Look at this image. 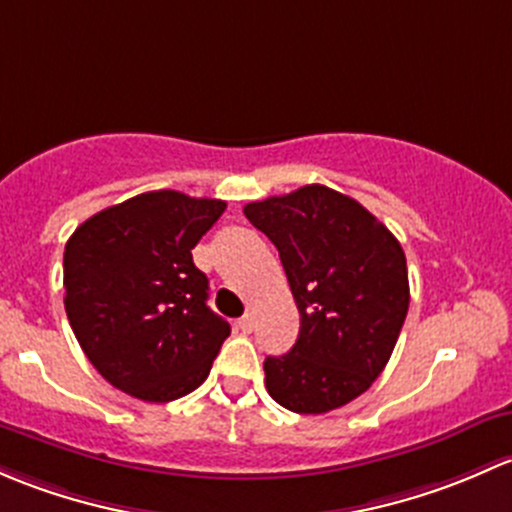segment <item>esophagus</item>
I'll return each instance as SVG.
<instances>
[{"label":"esophagus","mask_w":512,"mask_h":512,"mask_svg":"<svg viewBox=\"0 0 512 512\" xmlns=\"http://www.w3.org/2000/svg\"><path fill=\"white\" fill-rule=\"evenodd\" d=\"M254 325H256L254 315H251V313H246L244 318H239V323H236V328H239L241 333H251V330H254Z\"/></svg>","instance_id":"esophagus-1"}]
</instances>
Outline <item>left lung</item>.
Here are the masks:
<instances>
[{
	"label": "left lung",
	"instance_id": "1",
	"mask_svg": "<svg viewBox=\"0 0 512 512\" xmlns=\"http://www.w3.org/2000/svg\"><path fill=\"white\" fill-rule=\"evenodd\" d=\"M244 214L278 249L300 313L291 352L263 362L268 394L295 414L345 407L372 387L402 333V246L360 202L323 184L251 202Z\"/></svg>",
	"mask_w": 512,
	"mask_h": 512
}]
</instances>
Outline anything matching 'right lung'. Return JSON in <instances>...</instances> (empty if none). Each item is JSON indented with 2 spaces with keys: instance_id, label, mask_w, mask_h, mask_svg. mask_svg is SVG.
<instances>
[{
  "instance_id": "add662e5",
  "label": "right lung",
  "mask_w": 512,
  "mask_h": 512,
  "mask_svg": "<svg viewBox=\"0 0 512 512\" xmlns=\"http://www.w3.org/2000/svg\"><path fill=\"white\" fill-rule=\"evenodd\" d=\"M221 199L145 192L83 221L63 251V305L91 365L120 392L172 402L207 379L229 323L192 249Z\"/></svg>"
}]
</instances>
